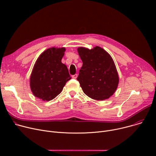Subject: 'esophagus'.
I'll use <instances>...</instances> for the list:
<instances>
[{
    "label": "esophagus",
    "mask_w": 156,
    "mask_h": 156,
    "mask_svg": "<svg viewBox=\"0 0 156 156\" xmlns=\"http://www.w3.org/2000/svg\"><path fill=\"white\" fill-rule=\"evenodd\" d=\"M77 76H78V75H77V74H75V75H74L72 76V78L73 79H76L77 78Z\"/></svg>",
    "instance_id": "esophagus-1"
}]
</instances>
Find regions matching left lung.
Wrapping results in <instances>:
<instances>
[{"instance_id":"8db88e82","label":"left lung","mask_w":156,"mask_h":156,"mask_svg":"<svg viewBox=\"0 0 156 156\" xmlns=\"http://www.w3.org/2000/svg\"><path fill=\"white\" fill-rule=\"evenodd\" d=\"M83 62L77 80L83 92L91 99L103 101L113 95L118 87L119 77L111 55L100 47L89 50L78 48Z\"/></svg>"}]
</instances>
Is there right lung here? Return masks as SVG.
<instances>
[{
  "label": "right lung",
  "instance_id": "add662e5",
  "mask_svg": "<svg viewBox=\"0 0 156 156\" xmlns=\"http://www.w3.org/2000/svg\"><path fill=\"white\" fill-rule=\"evenodd\" d=\"M65 51V48H48L37 60L30 77L31 90L35 97L51 101L71 79L67 66L61 62Z\"/></svg>",
  "mask_w": 156,
  "mask_h": 156
}]
</instances>
